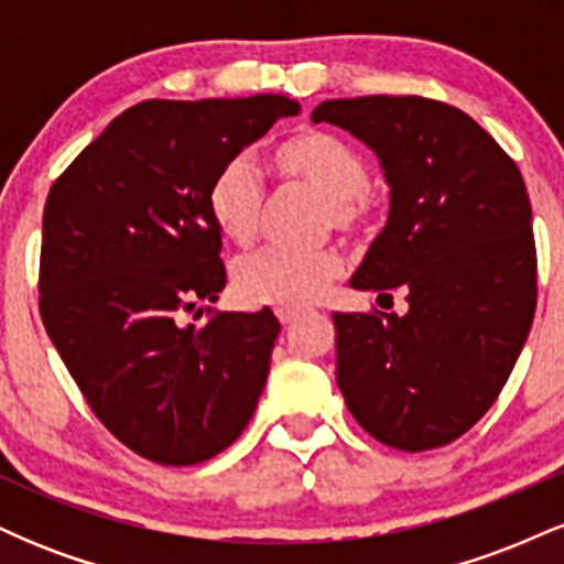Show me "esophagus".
<instances>
[{
	"label": "esophagus",
	"instance_id": "esophagus-1",
	"mask_svg": "<svg viewBox=\"0 0 564 564\" xmlns=\"http://www.w3.org/2000/svg\"><path fill=\"white\" fill-rule=\"evenodd\" d=\"M278 321L283 323V326H294L296 321H300V313H291V310H278Z\"/></svg>",
	"mask_w": 564,
	"mask_h": 564
}]
</instances>
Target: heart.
<instances>
[{
	"label": "heart",
	"mask_w": 564,
	"mask_h": 564,
	"mask_svg": "<svg viewBox=\"0 0 564 564\" xmlns=\"http://www.w3.org/2000/svg\"><path fill=\"white\" fill-rule=\"evenodd\" d=\"M270 170L286 185H304L321 193L323 225L345 236H366L381 215L379 191L368 183V164L355 145L323 129H296L278 140L270 151ZM209 217L215 228L236 246L257 238L264 212V191L243 159L230 161L212 180ZM341 275V257L334 249H270L243 257L232 270L236 296L249 307L300 310L313 307L336 278Z\"/></svg>",
	"instance_id": "1"
}]
</instances>
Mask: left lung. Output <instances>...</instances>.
<instances>
[{
	"label": "left lung",
	"mask_w": 564,
	"mask_h": 564,
	"mask_svg": "<svg viewBox=\"0 0 564 564\" xmlns=\"http://www.w3.org/2000/svg\"><path fill=\"white\" fill-rule=\"evenodd\" d=\"M313 121L379 156L390 217L352 289L408 313H334L336 384L371 437L430 451L496 403L535 313V241L522 174L485 129L416 95L326 100Z\"/></svg>",
	"instance_id": "left-lung-1"
}]
</instances>
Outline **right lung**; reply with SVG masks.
I'll return each mask as SVG.
<instances>
[{"label":"right lung","mask_w":564,"mask_h":564,"mask_svg":"<svg viewBox=\"0 0 564 564\" xmlns=\"http://www.w3.org/2000/svg\"><path fill=\"white\" fill-rule=\"evenodd\" d=\"M296 113L283 95L138 102L50 187L42 323L95 416L148 462H206L254 416L281 323L268 307L185 315L228 281L212 180Z\"/></svg>","instance_id":"right-lung-1"}]
</instances>
